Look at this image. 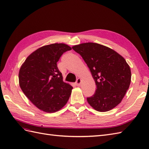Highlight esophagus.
Wrapping results in <instances>:
<instances>
[{
	"label": "esophagus",
	"instance_id": "esophagus-1",
	"mask_svg": "<svg viewBox=\"0 0 149 149\" xmlns=\"http://www.w3.org/2000/svg\"><path fill=\"white\" fill-rule=\"evenodd\" d=\"M81 79H80V78H79V79H77V81H76V82H75V84L77 85V86H79L80 85H81Z\"/></svg>",
	"mask_w": 149,
	"mask_h": 149
}]
</instances>
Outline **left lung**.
Listing matches in <instances>:
<instances>
[{"label": "left lung", "instance_id": "1", "mask_svg": "<svg viewBox=\"0 0 149 149\" xmlns=\"http://www.w3.org/2000/svg\"><path fill=\"white\" fill-rule=\"evenodd\" d=\"M85 61L96 84L87 101L95 110L106 112L119 104L131 82V70L125 59L106 46L84 43L72 47Z\"/></svg>", "mask_w": 149, "mask_h": 149}]
</instances>
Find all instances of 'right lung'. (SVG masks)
Wrapping results in <instances>:
<instances>
[{"label": "right lung", "instance_id": "right-lung-1", "mask_svg": "<svg viewBox=\"0 0 149 149\" xmlns=\"http://www.w3.org/2000/svg\"><path fill=\"white\" fill-rule=\"evenodd\" d=\"M70 49L65 43L43 46L31 53L20 68L19 83L21 90L44 112L59 111L70 97L73 87L63 82L56 63L64 52Z\"/></svg>", "mask_w": 149, "mask_h": 149}]
</instances>
